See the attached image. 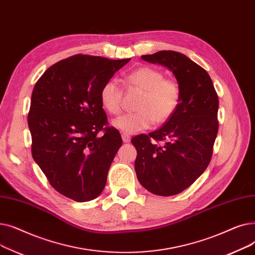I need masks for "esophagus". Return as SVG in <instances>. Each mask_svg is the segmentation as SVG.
<instances>
[{
    "mask_svg": "<svg viewBox=\"0 0 255 255\" xmlns=\"http://www.w3.org/2000/svg\"><path fill=\"white\" fill-rule=\"evenodd\" d=\"M122 139H123L124 142H129L131 137L128 134H126V133H123V134H122Z\"/></svg>",
    "mask_w": 255,
    "mask_h": 255,
    "instance_id": "obj_1",
    "label": "esophagus"
}]
</instances>
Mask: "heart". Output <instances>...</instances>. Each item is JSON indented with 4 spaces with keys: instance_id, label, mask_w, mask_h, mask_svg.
<instances>
[{
    "instance_id": "obj_1",
    "label": "heart",
    "mask_w": 255,
    "mask_h": 255,
    "mask_svg": "<svg viewBox=\"0 0 255 255\" xmlns=\"http://www.w3.org/2000/svg\"><path fill=\"white\" fill-rule=\"evenodd\" d=\"M130 87L137 88L143 94L136 110L113 121V125L126 134L150 128L153 123L162 124L171 118L179 107L181 90L176 80L165 78L164 74L152 67H140L126 76ZM123 90L115 79H109L100 90V101L105 111L118 115L122 111Z\"/></svg>"
}]
</instances>
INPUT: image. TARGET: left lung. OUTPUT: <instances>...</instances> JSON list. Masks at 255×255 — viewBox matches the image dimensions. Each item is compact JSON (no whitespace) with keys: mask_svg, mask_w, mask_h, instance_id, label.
Wrapping results in <instances>:
<instances>
[{"mask_svg":"<svg viewBox=\"0 0 255 255\" xmlns=\"http://www.w3.org/2000/svg\"><path fill=\"white\" fill-rule=\"evenodd\" d=\"M141 59L172 72L181 100L161 128L132 138L137 151L135 172L151 193L176 195L194 183L211 161L218 132V96L208 72L183 53L161 50ZM152 139L165 144L158 146Z\"/></svg>","mask_w":255,"mask_h":255,"instance_id":"left-lung-1","label":"left lung"}]
</instances>
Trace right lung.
<instances>
[{
	"instance_id": "add662e5",
	"label": "right lung",
	"mask_w": 255,
	"mask_h": 255,
	"mask_svg": "<svg viewBox=\"0 0 255 255\" xmlns=\"http://www.w3.org/2000/svg\"><path fill=\"white\" fill-rule=\"evenodd\" d=\"M129 61L76 55L49 67L34 87L28 116L32 156L53 188L75 202L101 194L122 145L117 129L104 128L100 90Z\"/></svg>"
}]
</instances>
